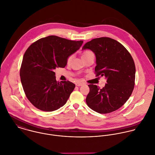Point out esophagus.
<instances>
[{
    "label": "esophagus",
    "instance_id": "obj_1",
    "mask_svg": "<svg viewBox=\"0 0 155 155\" xmlns=\"http://www.w3.org/2000/svg\"><path fill=\"white\" fill-rule=\"evenodd\" d=\"M83 84V83H81V82H77V83H75V85H76L77 86H81Z\"/></svg>",
    "mask_w": 155,
    "mask_h": 155
}]
</instances>
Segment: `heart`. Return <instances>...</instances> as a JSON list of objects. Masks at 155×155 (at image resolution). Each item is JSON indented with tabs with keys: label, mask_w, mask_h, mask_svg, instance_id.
Returning a JSON list of instances; mask_svg holds the SVG:
<instances>
[{
	"label": "heart",
	"mask_w": 155,
	"mask_h": 155,
	"mask_svg": "<svg viewBox=\"0 0 155 155\" xmlns=\"http://www.w3.org/2000/svg\"><path fill=\"white\" fill-rule=\"evenodd\" d=\"M90 56H94L93 53L92 51H84L83 53H82L81 54V58L83 59ZM72 58H73V56L72 55H70L68 57L67 59H66V62L67 63H69L71 61H72Z\"/></svg>",
	"instance_id": "1"
}]
</instances>
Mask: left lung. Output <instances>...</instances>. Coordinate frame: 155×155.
Returning <instances> with one entry per match:
<instances>
[{"label": "left lung", "mask_w": 155, "mask_h": 155, "mask_svg": "<svg viewBox=\"0 0 155 155\" xmlns=\"http://www.w3.org/2000/svg\"><path fill=\"white\" fill-rule=\"evenodd\" d=\"M89 49L96 56V76H105L107 84L102 89L89 84L86 101L93 111L107 114L120 108L130 96L135 85V66L126 48L108 37L87 42L82 50Z\"/></svg>", "instance_id": "1"}]
</instances>
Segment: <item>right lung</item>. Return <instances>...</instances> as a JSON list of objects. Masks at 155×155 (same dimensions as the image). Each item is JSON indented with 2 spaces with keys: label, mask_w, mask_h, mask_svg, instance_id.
I'll return each instance as SVG.
<instances>
[{
  "label": "right lung",
  "mask_w": 155,
  "mask_h": 155,
  "mask_svg": "<svg viewBox=\"0 0 155 155\" xmlns=\"http://www.w3.org/2000/svg\"><path fill=\"white\" fill-rule=\"evenodd\" d=\"M83 42L51 35L38 39L27 49L20 75L26 96L36 108L53 111L66 103L75 85L69 81H57L53 70L64 68L68 57Z\"/></svg>",
  "instance_id": "1"
}]
</instances>
